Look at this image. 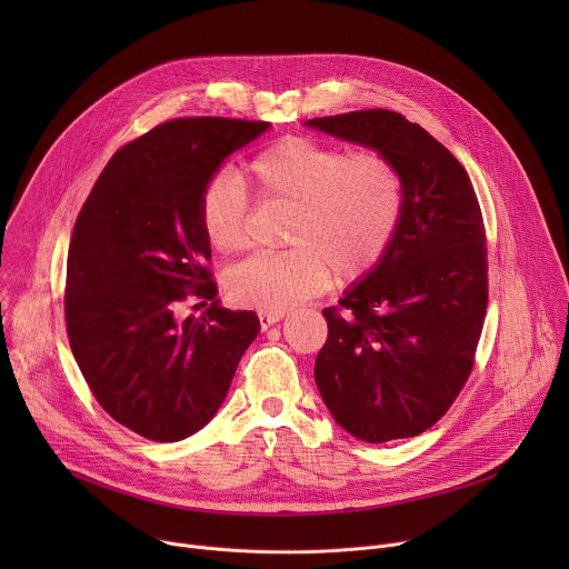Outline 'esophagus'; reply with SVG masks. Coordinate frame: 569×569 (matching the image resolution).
I'll return each mask as SVG.
<instances>
[{
  "label": "esophagus",
  "instance_id": "1",
  "mask_svg": "<svg viewBox=\"0 0 569 569\" xmlns=\"http://www.w3.org/2000/svg\"><path fill=\"white\" fill-rule=\"evenodd\" d=\"M283 315H286V312H281V310H259L261 329H263V331H266V329H270L272 323H277V321H281V319H283Z\"/></svg>",
  "mask_w": 569,
  "mask_h": 569
}]
</instances>
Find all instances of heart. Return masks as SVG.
Instances as JSON below:
<instances>
[{
  "instance_id": "1",
  "label": "heart",
  "mask_w": 569,
  "mask_h": 569,
  "mask_svg": "<svg viewBox=\"0 0 569 569\" xmlns=\"http://www.w3.org/2000/svg\"><path fill=\"white\" fill-rule=\"evenodd\" d=\"M263 200L292 207L279 254H257L227 274L233 303L286 310L327 286L371 270L393 238L402 209L398 169L378 150L349 152L288 137L248 167ZM209 248L236 254L248 246V196L233 173L216 176L200 198Z\"/></svg>"
}]
</instances>
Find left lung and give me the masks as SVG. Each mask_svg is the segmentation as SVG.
Segmentation results:
<instances>
[{
  "instance_id": "8db88e82",
  "label": "left lung",
  "mask_w": 569,
  "mask_h": 569,
  "mask_svg": "<svg viewBox=\"0 0 569 569\" xmlns=\"http://www.w3.org/2000/svg\"><path fill=\"white\" fill-rule=\"evenodd\" d=\"M382 152L402 180V209L378 263L327 308L315 382L336 423L387 443L432 428L461 391L489 299L486 233L455 154L419 123L362 110L303 123Z\"/></svg>"
}]
</instances>
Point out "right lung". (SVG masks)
<instances>
[{"mask_svg": "<svg viewBox=\"0 0 569 569\" xmlns=\"http://www.w3.org/2000/svg\"><path fill=\"white\" fill-rule=\"evenodd\" d=\"M266 130L220 117L161 123L108 161L78 213L69 347L101 408L150 441L202 430L261 331L257 312L218 306L200 198L227 157ZM187 291L212 301L204 316L174 317Z\"/></svg>", "mask_w": 569, "mask_h": 569, "instance_id": "add662e5", "label": "right lung"}]
</instances>
